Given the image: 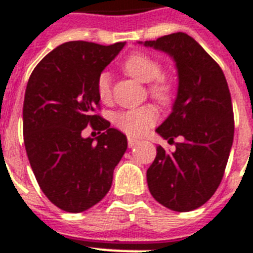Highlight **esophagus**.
I'll list each match as a JSON object with an SVG mask.
<instances>
[{
    "instance_id": "obj_1",
    "label": "esophagus",
    "mask_w": 253,
    "mask_h": 253,
    "mask_svg": "<svg viewBox=\"0 0 253 253\" xmlns=\"http://www.w3.org/2000/svg\"><path fill=\"white\" fill-rule=\"evenodd\" d=\"M127 143H128V146H130V148H133L136 144H139V140L133 139V137H128V139H127Z\"/></svg>"
}]
</instances>
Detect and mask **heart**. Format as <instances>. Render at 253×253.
<instances>
[{"mask_svg": "<svg viewBox=\"0 0 253 253\" xmlns=\"http://www.w3.org/2000/svg\"><path fill=\"white\" fill-rule=\"evenodd\" d=\"M123 68L131 77L143 82L150 84L149 92L159 103L166 104L172 97V84L169 81L161 77L163 73V68L158 60L150 58L145 54H133L127 59L123 64ZM97 95L100 100L108 103L112 97V80L108 72L97 77L96 81ZM158 120V114L156 109L150 105L132 108V109L118 112L114 117L116 126L130 136H141L153 126Z\"/></svg>", "mask_w": 253, "mask_h": 253, "instance_id": "1", "label": "heart"}]
</instances>
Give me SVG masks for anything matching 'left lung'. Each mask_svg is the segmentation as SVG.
<instances>
[{
    "mask_svg": "<svg viewBox=\"0 0 253 253\" xmlns=\"http://www.w3.org/2000/svg\"><path fill=\"white\" fill-rule=\"evenodd\" d=\"M172 58L177 94L172 112L156 130L176 143L173 152L157 146L146 171L150 194L177 212L198 209L218 188L234 137V116L228 82L221 68L186 33L177 32L156 41L139 42Z\"/></svg>",
    "mask_w": 253,
    "mask_h": 253,
    "instance_id": "1",
    "label": "left lung"
}]
</instances>
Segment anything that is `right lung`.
<instances>
[{
	"label": "right lung",
	"mask_w": 253,
	"mask_h": 253,
	"mask_svg": "<svg viewBox=\"0 0 253 253\" xmlns=\"http://www.w3.org/2000/svg\"><path fill=\"white\" fill-rule=\"evenodd\" d=\"M125 44L65 42L29 77L23 105L25 150L40 188L63 211L84 212L100 202L127 149L126 136L92 114L100 101L97 77ZM87 124L104 131L96 143L82 136Z\"/></svg>",
	"instance_id": "1"
}]
</instances>
